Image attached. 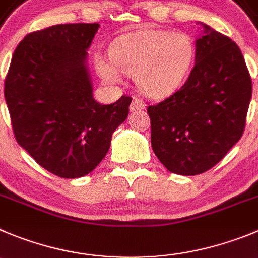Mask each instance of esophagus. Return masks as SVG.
<instances>
[{
    "label": "esophagus",
    "mask_w": 258,
    "mask_h": 258,
    "mask_svg": "<svg viewBox=\"0 0 258 258\" xmlns=\"http://www.w3.org/2000/svg\"><path fill=\"white\" fill-rule=\"evenodd\" d=\"M143 109H145V103L141 99H139V98H134V100H132L131 104H130V110H131V112H136V110Z\"/></svg>",
    "instance_id": "1"
}]
</instances>
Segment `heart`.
I'll list each match as a JSON object with an SVG mask.
<instances>
[{"mask_svg": "<svg viewBox=\"0 0 258 258\" xmlns=\"http://www.w3.org/2000/svg\"><path fill=\"white\" fill-rule=\"evenodd\" d=\"M196 47L186 33L141 29L110 47V58L95 57V66L107 83L118 84L121 74L135 76L137 86L151 98H164L179 88L191 72Z\"/></svg>", "mask_w": 258, "mask_h": 258, "instance_id": "heart-1", "label": "heart"}]
</instances>
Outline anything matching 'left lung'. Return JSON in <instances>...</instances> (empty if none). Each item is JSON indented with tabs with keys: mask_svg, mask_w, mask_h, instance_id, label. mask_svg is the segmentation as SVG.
Segmentation results:
<instances>
[{
	"mask_svg": "<svg viewBox=\"0 0 258 258\" xmlns=\"http://www.w3.org/2000/svg\"><path fill=\"white\" fill-rule=\"evenodd\" d=\"M195 66L184 85L149 105L151 148L169 172L196 175L211 169L239 141L252 80L239 47L202 24Z\"/></svg>",
	"mask_w": 258,
	"mask_h": 258,
	"instance_id": "1",
	"label": "left lung"
}]
</instances>
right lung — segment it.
Listing matches in <instances>:
<instances>
[{
	"label": "right lung",
	"instance_id": "right-lung-1",
	"mask_svg": "<svg viewBox=\"0 0 258 258\" xmlns=\"http://www.w3.org/2000/svg\"><path fill=\"white\" fill-rule=\"evenodd\" d=\"M99 24H59L26 35L13 54L5 99L21 148L61 178L89 174L107 155L132 98L103 105L86 58Z\"/></svg>",
	"mask_w": 258,
	"mask_h": 258
}]
</instances>
